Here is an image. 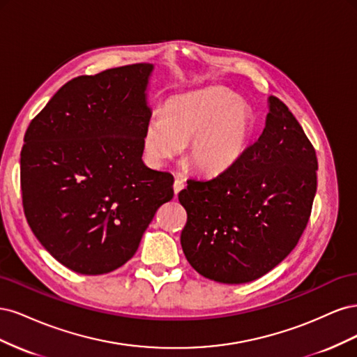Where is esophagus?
I'll list each match as a JSON object with an SVG mask.
<instances>
[{"label":"esophagus","instance_id":"esophagus-1","mask_svg":"<svg viewBox=\"0 0 357 357\" xmlns=\"http://www.w3.org/2000/svg\"><path fill=\"white\" fill-rule=\"evenodd\" d=\"M185 181H183V180H180V178H176V181H174V193H176V195H178V193L183 190V189H185Z\"/></svg>","mask_w":357,"mask_h":357}]
</instances>
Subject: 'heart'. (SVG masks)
Masks as SVG:
<instances>
[{
	"mask_svg": "<svg viewBox=\"0 0 357 357\" xmlns=\"http://www.w3.org/2000/svg\"><path fill=\"white\" fill-rule=\"evenodd\" d=\"M253 131V116L238 96L207 88L169 98L162 114L150 117L143 143L147 158L162 164L189 142V165L201 174L220 176L241 160Z\"/></svg>",
	"mask_w": 357,
	"mask_h": 357,
	"instance_id": "1",
	"label": "heart"
}]
</instances>
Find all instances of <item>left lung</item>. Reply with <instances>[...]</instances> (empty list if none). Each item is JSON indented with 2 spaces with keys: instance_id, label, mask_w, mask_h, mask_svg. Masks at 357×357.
Wrapping results in <instances>:
<instances>
[{
  "instance_id": "left-lung-1",
  "label": "left lung",
  "mask_w": 357,
  "mask_h": 357,
  "mask_svg": "<svg viewBox=\"0 0 357 357\" xmlns=\"http://www.w3.org/2000/svg\"><path fill=\"white\" fill-rule=\"evenodd\" d=\"M317 158L304 129L275 96L265 128L229 171L189 180L183 253L205 278L241 284L265 275L294 250L317 189Z\"/></svg>"
}]
</instances>
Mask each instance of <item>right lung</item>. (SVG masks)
<instances>
[{
  "label": "right lung",
  "instance_id": "obj_1",
  "mask_svg": "<svg viewBox=\"0 0 357 357\" xmlns=\"http://www.w3.org/2000/svg\"><path fill=\"white\" fill-rule=\"evenodd\" d=\"M153 63H132L66 83L29 123L20 152L26 220L71 271L100 275L131 259L162 204L169 172L142 156Z\"/></svg>",
  "mask_w": 357,
  "mask_h": 357
}]
</instances>
